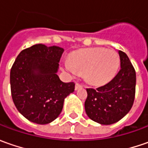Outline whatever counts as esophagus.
I'll return each instance as SVG.
<instances>
[{"label":"esophagus","mask_w":148,"mask_h":148,"mask_svg":"<svg viewBox=\"0 0 148 148\" xmlns=\"http://www.w3.org/2000/svg\"><path fill=\"white\" fill-rule=\"evenodd\" d=\"M80 88H82V85H81V84H79V83H76V86H75L76 90H79Z\"/></svg>","instance_id":"1"}]
</instances>
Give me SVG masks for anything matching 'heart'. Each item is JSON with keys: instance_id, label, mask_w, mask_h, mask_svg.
I'll return each instance as SVG.
<instances>
[{"instance_id": "b5f03b06", "label": "heart", "mask_w": 148, "mask_h": 148, "mask_svg": "<svg viewBox=\"0 0 148 148\" xmlns=\"http://www.w3.org/2000/svg\"><path fill=\"white\" fill-rule=\"evenodd\" d=\"M119 57L115 51L101 48L78 50L64 60L62 66L68 74L83 73L87 82L100 86L110 82L119 66Z\"/></svg>"}]
</instances>
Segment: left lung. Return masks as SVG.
Instances as JSON below:
<instances>
[{"label":"left lung","instance_id":"left-lung-1","mask_svg":"<svg viewBox=\"0 0 148 148\" xmlns=\"http://www.w3.org/2000/svg\"><path fill=\"white\" fill-rule=\"evenodd\" d=\"M120 70L114 79L98 88L86 89L85 110L95 122L110 125L119 121L134 105L136 72L127 54L118 51Z\"/></svg>","mask_w":148,"mask_h":148}]
</instances>
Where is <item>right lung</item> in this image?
Listing matches in <instances>:
<instances>
[{
  "instance_id": "right-lung-1",
  "label": "right lung",
  "mask_w": 148,
  "mask_h": 148,
  "mask_svg": "<svg viewBox=\"0 0 148 148\" xmlns=\"http://www.w3.org/2000/svg\"><path fill=\"white\" fill-rule=\"evenodd\" d=\"M64 49L38 43L24 49L10 70L11 96L16 109L28 120L47 124L59 116L65 98L75 83H65L58 76Z\"/></svg>"
}]
</instances>
